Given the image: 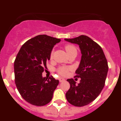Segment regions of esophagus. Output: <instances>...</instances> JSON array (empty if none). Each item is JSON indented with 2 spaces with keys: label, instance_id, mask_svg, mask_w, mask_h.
<instances>
[{
  "label": "esophagus",
  "instance_id": "34e87169",
  "mask_svg": "<svg viewBox=\"0 0 121 121\" xmlns=\"http://www.w3.org/2000/svg\"><path fill=\"white\" fill-rule=\"evenodd\" d=\"M59 79V82H64V81H65V79H63V78H60Z\"/></svg>",
  "mask_w": 121,
  "mask_h": 121
}]
</instances>
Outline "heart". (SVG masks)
<instances>
[{"label":"heart","instance_id":"heart-1","mask_svg":"<svg viewBox=\"0 0 121 121\" xmlns=\"http://www.w3.org/2000/svg\"><path fill=\"white\" fill-rule=\"evenodd\" d=\"M65 51L66 52H67V54H68V53L71 52V51H74V50L76 51V48L74 47L73 45H66L65 46ZM52 57H53V53H51V58H52ZM68 70H69V68H67V67H60L58 70H57V72H58L60 75L65 76L67 75V73H68Z\"/></svg>","mask_w":121,"mask_h":121}]
</instances>
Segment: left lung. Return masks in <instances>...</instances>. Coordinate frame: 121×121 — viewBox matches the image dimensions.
Returning <instances> with one entry per match:
<instances>
[{
    "label": "left lung",
    "mask_w": 121,
    "mask_h": 121,
    "mask_svg": "<svg viewBox=\"0 0 121 121\" xmlns=\"http://www.w3.org/2000/svg\"><path fill=\"white\" fill-rule=\"evenodd\" d=\"M65 40L78 45L82 54L75 76L81 81L76 84L73 79L67 80L70 88L66 98L73 105L84 106L93 102L103 89L108 70L107 60L102 48L88 36L81 35Z\"/></svg>",
    "instance_id": "8db88e82"
}]
</instances>
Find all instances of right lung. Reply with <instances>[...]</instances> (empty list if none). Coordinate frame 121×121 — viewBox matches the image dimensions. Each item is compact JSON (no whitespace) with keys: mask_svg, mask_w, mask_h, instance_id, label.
<instances>
[{"mask_svg":"<svg viewBox=\"0 0 121 121\" xmlns=\"http://www.w3.org/2000/svg\"><path fill=\"white\" fill-rule=\"evenodd\" d=\"M60 39L38 35L22 46L14 64L15 83L22 98L36 106L47 104L53 98L59 80L42 76L51 51Z\"/></svg>","mask_w":121,"mask_h":121,"instance_id":"right-lung-1","label":"right lung"}]
</instances>
